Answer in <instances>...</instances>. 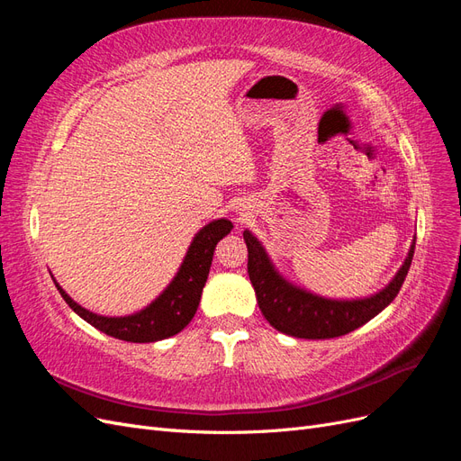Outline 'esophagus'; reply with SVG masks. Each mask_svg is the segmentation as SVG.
Masks as SVG:
<instances>
[{
	"label": "esophagus",
	"mask_w": 461,
	"mask_h": 461,
	"mask_svg": "<svg viewBox=\"0 0 461 461\" xmlns=\"http://www.w3.org/2000/svg\"><path fill=\"white\" fill-rule=\"evenodd\" d=\"M236 215H239V221H244V217H248L249 213L244 212V209H239V212H236Z\"/></svg>",
	"instance_id": "1"
}]
</instances>
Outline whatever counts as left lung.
Wrapping results in <instances>:
<instances>
[{"mask_svg": "<svg viewBox=\"0 0 461 461\" xmlns=\"http://www.w3.org/2000/svg\"><path fill=\"white\" fill-rule=\"evenodd\" d=\"M244 242L248 246V275L263 317L269 321L271 327L288 337L310 340L342 337L379 315L396 298L406 281L415 249L413 240L402 267L379 292L366 298L337 300L319 296L312 290L290 283L278 273L267 249L252 230H244Z\"/></svg>", "mask_w": 461, "mask_h": 461, "instance_id": "obj_1", "label": "left lung"}]
</instances>
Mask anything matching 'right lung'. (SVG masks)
I'll list each match as a JSON object with an SVG mask.
<instances>
[{
  "instance_id": "obj_1",
  "label": "right lung",
  "mask_w": 461,
  "mask_h": 461,
  "mask_svg": "<svg viewBox=\"0 0 461 461\" xmlns=\"http://www.w3.org/2000/svg\"><path fill=\"white\" fill-rule=\"evenodd\" d=\"M232 222L229 219H215L202 227L196 236H194L188 252L180 263L173 281L165 286L161 294L148 303L144 310L122 315V317H107L97 315L86 308L78 305L67 292L59 286V283H53L58 286L59 294L68 303L77 315L102 330L109 337L127 340V342H158L163 339L175 337L176 332L183 330L192 317L196 315L200 305L202 290L205 286L209 267H212L215 246L221 239L230 232Z\"/></svg>"
}]
</instances>
